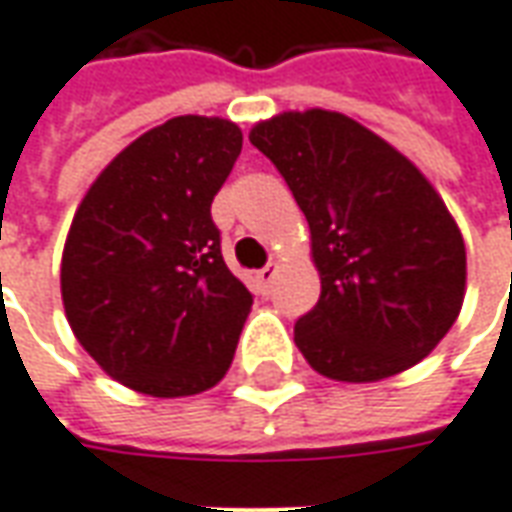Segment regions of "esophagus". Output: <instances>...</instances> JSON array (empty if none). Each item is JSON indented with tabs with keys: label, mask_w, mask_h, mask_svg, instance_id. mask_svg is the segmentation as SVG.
<instances>
[{
	"label": "esophagus",
	"mask_w": 512,
	"mask_h": 512,
	"mask_svg": "<svg viewBox=\"0 0 512 512\" xmlns=\"http://www.w3.org/2000/svg\"><path fill=\"white\" fill-rule=\"evenodd\" d=\"M276 273H278V264H267V267H262V270L256 273V278H259V287H262L264 295H267L270 287H273V278H276Z\"/></svg>",
	"instance_id": "1"
}]
</instances>
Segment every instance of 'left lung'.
Instances as JSON below:
<instances>
[{"instance_id":"obj_1","label":"left lung","mask_w":512,"mask_h":512,"mask_svg":"<svg viewBox=\"0 0 512 512\" xmlns=\"http://www.w3.org/2000/svg\"><path fill=\"white\" fill-rule=\"evenodd\" d=\"M290 186L320 273L295 345L337 382L418 365L463 309L465 242L424 172L337 111H287L250 130Z\"/></svg>"}]
</instances>
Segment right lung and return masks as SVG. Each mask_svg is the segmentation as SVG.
Masks as SVG:
<instances>
[{
	"mask_svg": "<svg viewBox=\"0 0 512 512\" xmlns=\"http://www.w3.org/2000/svg\"><path fill=\"white\" fill-rule=\"evenodd\" d=\"M242 153L220 116H175L116 155L63 245L66 320L136 393H203L231 368L253 295L225 267L211 200Z\"/></svg>",
	"mask_w": 512,
	"mask_h": 512,
	"instance_id": "add662e5",
	"label": "right lung"
}]
</instances>
